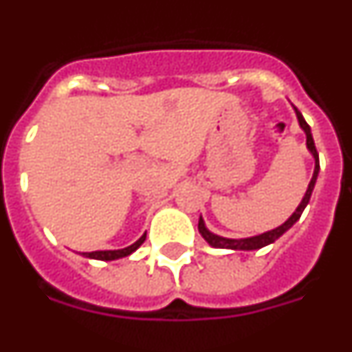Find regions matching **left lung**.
<instances>
[{"label": "left lung", "mask_w": 352, "mask_h": 352, "mask_svg": "<svg viewBox=\"0 0 352 352\" xmlns=\"http://www.w3.org/2000/svg\"><path fill=\"white\" fill-rule=\"evenodd\" d=\"M294 113H296V118H298V123H300L301 130L305 132V135H307V148H309V151L312 153L314 160H316V167H314V174H312V179H310L309 183V188H307V192H305L303 199H301L300 206L296 208V211L289 217L287 220H285L282 226L275 227V229H272V231L268 232H263V234H257V236H250V238H239V239H234V238H223V236H219V234H213V232L210 231L206 227V223H204L203 217L199 219V232H201V236H203L204 239H206L208 243L211 245V247L214 248H229V250H257V248H263L266 247V245L273 243V241H276V239L280 238L282 234H284L285 231H289L294 223L300 220L301 213H303V210L307 208V204H309L310 201V195H312L314 192V186H316V182H317V174H319V155H317V149H316V144H314V139H312V132H310V126L309 123L305 121V118L301 116V113L298 111L296 107H294Z\"/></svg>", "instance_id": "obj_1"}]
</instances>
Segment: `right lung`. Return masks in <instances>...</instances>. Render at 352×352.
Instances as JSON below:
<instances>
[{"mask_svg":"<svg viewBox=\"0 0 352 352\" xmlns=\"http://www.w3.org/2000/svg\"><path fill=\"white\" fill-rule=\"evenodd\" d=\"M146 239V232L141 236V238L135 241V243H132L130 247L126 248H120V250H98V252H84L82 256L88 257V259H96V261H116V259H121V257H126L130 256L132 252L138 250L139 247H141L142 243H144Z\"/></svg>","mask_w":352,"mask_h":352,"instance_id":"right-lung-1","label":"right lung"}]
</instances>
